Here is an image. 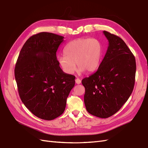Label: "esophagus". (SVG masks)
Wrapping results in <instances>:
<instances>
[{"instance_id":"obj_1","label":"esophagus","mask_w":148,"mask_h":148,"mask_svg":"<svg viewBox=\"0 0 148 148\" xmlns=\"http://www.w3.org/2000/svg\"><path fill=\"white\" fill-rule=\"evenodd\" d=\"M75 83H77V84H80V83H81V79H79L78 78H76V79H75Z\"/></svg>"}]
</instances>
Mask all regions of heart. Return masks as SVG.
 Here are the masks:
<instances>
[{
  "mask_svg": "<svg viewBox=\"0 0 148 148\" xmlns=\"http://www.w3.org/2000/svg\"><path fill=\"white\" fill-rule=\"evenodd\" d=\"M65 55L59 56L58 63L68 74H72L76 63L79 71L93 72L100 65L102 57V45L95 38H80L71 41L63 50Z\"/></svg>",
  "mask_w": 148,
  "mask_h": 148,
  "instance_id": "1",
  "label": "heart"
}]
</instances>
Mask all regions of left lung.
I'll return each instance as SVG.
<instances>
[{"mask_svg":"<svg viewBox=\"0 0 148 148\" xmlns=\"http://www.w3.org/2000/svg\"><path fill=\"white\" fill-rule=\"evenodd\" d=\"M103 34L109 42L105 57L97 71L82 83L88 112L107 118L118 112L132 93L136 65L134 56L120 37L107 31Z\"/></svg>","mask_w":148,"mask_h":148,"instance_id":"8db88e82","label":"left lung"}]
</instances>
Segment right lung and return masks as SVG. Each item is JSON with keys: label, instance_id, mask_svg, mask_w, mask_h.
<instances>
[{"label": "right lung", "instance_id": "right-lung-1", "mask_svg": "<svg viewBox=\"0 0 148 148\" xmlns=\"http://www.w3.org/2000/svg\"><path fill=\"white\" fill-rule=\"evenodd\" d=\"M63 37L40 32L27 40L15 67L18 94L36 116L52 120L64 112L75 77L63 72L56 53Z\"/></svg>", "mask_w": 148, "mask_h": 148}]
</instances>
